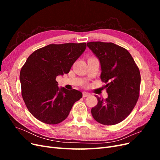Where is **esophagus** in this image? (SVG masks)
<instances>
[{
  "mask_svg": "<svg viewBox=\"0 0 160 160\" xmlns=\"http://www.w3.org/2000/svg\"><path fill=\"white\" fill-rule=\"evenodd\" d=\"M90 95V93H87V92H83V98H86V97H88Z\"/></svg>",
  "mask_w": 160,
  "mask_h": 160,
  "instance_id": "34e87169",
  "label": "esophagus"
}]
</instances>
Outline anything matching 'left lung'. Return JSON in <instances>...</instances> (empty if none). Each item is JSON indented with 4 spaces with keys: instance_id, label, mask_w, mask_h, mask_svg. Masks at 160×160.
<instances>
[{
    "instance_id": "obj_1",
    "label": "left lung",
    "mask_w": 160,
    "mask_h": 160,
    "mask_svg": "<svg viewBox=\"0 0 160 160\" xmlns=\"http://www.w3.org/2000/svg\"><path fill=\"white\" fill-rule=\"evenodd\" d=\"M89 49L101 64V79L108 97L98 95V104L91 109L95 121L106 125L120 123L132 112L139 98L141 76L130 53L112 42H89Z\"/></svg>"
}]
</instances>
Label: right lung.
I'll return each mask as SVG.
<instances>
[{"label": "right lung", "instance_id": "add662e5", "mask_svg": "<svg viewBox=\"0 0 160 160\" xmlns=\"http://www.w3.org/2000/svg\"><path fill=\"white\" fill-rule=\"evenodd\" d=\"M86 47L85 42L51 44L28 57L20 72L22 96L28 110L40 122L61 123L82 98L78 90L59 88L55 79L68 73Z\"/></svg>", "mask_w": 160, "mask_h": 160}]
</instances>
